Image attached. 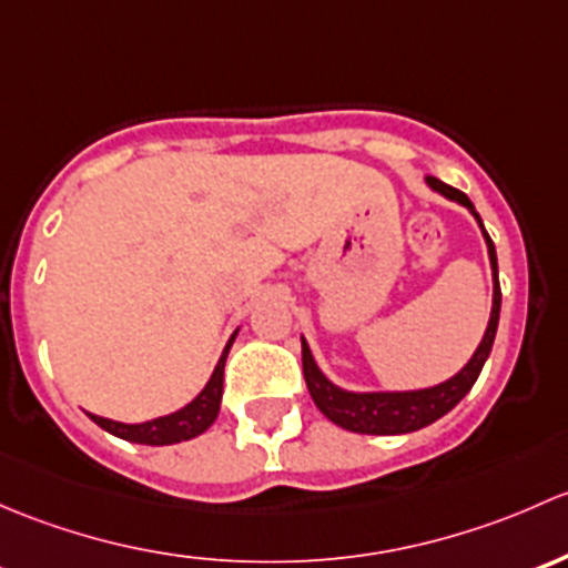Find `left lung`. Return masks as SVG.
<instances>
[{
    "label": "left lung",
    "instance_id": "8db88e82",
    "mask_svg": "<svg viewBox=\"0 0 568 568\" xmlns=\"http://www.w3.org/2000/svg\"><path fill=\"white\" fill-rule=\"evenodd\" d=\"M426 185H429L432 191H437L440 196L452 199V202H457L462 207L470 210V215L478 221V226H481L484 243H487V251H489V265H493V312H489L487 331H484L481 342H478L476 353L470 355V361H467L454 377L418 390L342 388V385L331 383V379L325 377V372L320 369L317 361H314L312 347H308L306 338L301 336L303 377H306L308 394H312L314 405H317L320 413H323L325 418H331L333 424L342 426V429L347 432H358V435H407V432L424 429V426L435 424L437 418H443L448 410H454V407L465 399L467 390L473 388L478 374H481L489 353H493L495 333H498V320H500L498 254H495V243L489 241L487 230H484L481 215L476 213L470 199L462 194V191L452 189V185L440 183L437 178H426Z\"/></svg>",
    "mask_w": 568,
    "mask_h": 568
}]
</instances>
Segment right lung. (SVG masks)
<instances>
[{
  "instance_id": "1",
  "label": "right lung",
  "mask_w": 568,
  "mask_h": 568,
  "mask_svg": "<svg viewBox=\"0 0 568 568\" xmlns=\"http://www.w3.org/2000/svg\"><path fill=\"white\" fill-rule=\"evenodd\" d=\"M237 331L232 333V338L226 342L224 353H221L219 364H215L213 374H210L207 385L180 410L161 415V418H150L142 420V424H122V420H111L103 418V415H90L101 429H106L109 435L120 437V440L128 443H139V446H172V443H183L191 440V437L202 435L213 426V420L219 418L221 410V394H224V366H226V355H230L232 342H235Z\"/></svg>"
}]
</instances>
